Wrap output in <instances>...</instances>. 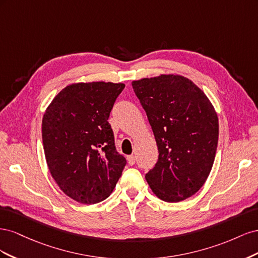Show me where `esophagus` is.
<instances>
[{
    "instance_id": "obj_1",
    "label": "esophagus",
    "mask_w": 258,
    "mask_h": 258,
    "mask_svg": "<svg viewBox=\"0 0 258 258\" xmlns=\"http://www.w3.org/2000/svg\"><path fill=\"white\" fill-rule=\"evenodd\" d=\"M127 159H128V163L130 166H134L135 163H136V160H137V158H136V156H134V155H131V156H128L127 157Z\"/></svg>"
}]
</instances>
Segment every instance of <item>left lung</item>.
Here are the masks:
<instances>
[{
    "mask_svg": "<svg viewBox=\"0 0 258 258\" xmlns=\"http://www.w3.org/2000/svg\"><path fill=\"white\" fill-rule=\"evenodd\" d=\"M158 146L145 178L156 196L178 202L196 194L212 169L218 119L212 104L188 79L161 75L132 82Z\"/></svg>",
    "mask_w": 258,
    "mask_h": 258,
    "instance_id": "left-lung-1",
    "label": "left lung"
}]
</instances>
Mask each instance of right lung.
Segmentation results:
<instances>
[{
    "label": "right lung",
    "mask_w": 258,
    "mask_h": 258,
    "mask_svg": "<svg viewBox=\"0 0 258 258\" xmlns=\"http://www.w3.org/2000/svg\"><path fill=\"white\" fill-rule=\"evenodd\" d=\"M123 84L70 85L46 110L42 138L48 169L61 190L93 205L115 188L127 160L116 150L108 117Z\"/></svg>",
    "instance_id": "obj_1"
}]
</instances>
